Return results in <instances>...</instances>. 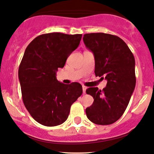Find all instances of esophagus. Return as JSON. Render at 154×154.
<instances>
[{
  "instance_id": "esophagus-1",
  "label": "esophagus",
  "mask_w": 154,
  "mask_h": 154,
  "mask_svg": "<svg viewBox=\"0 0 154 154\" xmlns=\"http://www.w3.org/2000/svg\"><path fill=\"white\" fill-rule=\"evenodd\" d=\"M86 89H87V88L85 87V86H82V91H83V93H85V91H86Z\"/></svg>"
}]
</instances>
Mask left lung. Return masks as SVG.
Listing matches in <instances>:
<instances>
[{
	"label": "left lung",
	"mask_w": 154,
	"mask_h": 154,
	"mask_svg": "<svg viewBox=\"0 0 154 154\" xmlns=\"http://www.w3.org/2000/svg\"><path fill=\"white\" fill-rule=\"evenodd\" d=\"M83 41L94 55L95 76L107 80L102 91L98 88L86 90L94 98L86 109V115L96 125H111L122 116L135 89V58L128 45L116 35L90 33L84 35Z\"/></svg>",
	"instance_id": "left-lung-1"
}]
</instances>
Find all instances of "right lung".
I'll return each mask as SVG.
<instances>
[{
	"label": "right lung",
	"instance_id": "1",
	"mask_svg": "<svg viewBox=\"0 0 154 154\" xmlns=\"http://www.w3.org/2000/svg\"><path fill=\"white\" fill-rule=\"evenodd\" d=\"M82 35L43 34L26 47L19 68L22 100L35 121L54 127L64 122L72 104L82 95L78 82L69 85L56 79L58 68L79 46Z\"/></svg>",
	"mask_w": 154,
	"mask_h": 154
}]
</instances>
